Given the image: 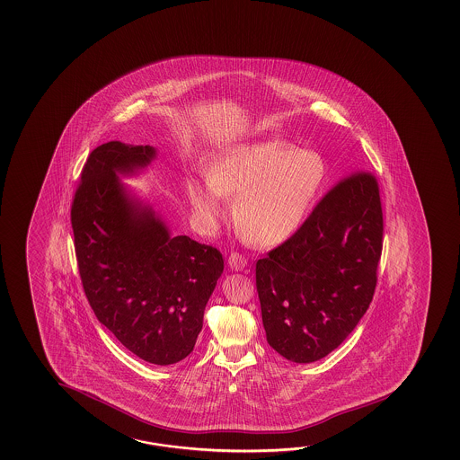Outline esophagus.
<instances>
[{
  "label": "esophagus",
  "instance_id": "esophagus-1",
  "mask_svg": "<svg viewBox=\"0 0 460 460\" xmlns=\"http://www.w3.org/2000/svg\"><path fill=\"white\" fill-rule=\"evenodd\" d=\"M228 264H230V268L234 270V271H242V270H244V266L248 264V260L244 258V254L232 252L230 256H228Z\"/></svg>",
  "mask_w": 460,
  "mask_h": 460
}]
</instances>
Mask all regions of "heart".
<instances>
[{
	"instance_id": "heart-1",
	"label": "heart",
	"mask_w": 460,
	"mask_h": 460,
	"mask_svg": "<svg viewBox=\"0 0 460 460\" xmlns=\"http://www.w3.org/2000/svg\"><path fill=\"white\" fill-rule=\"evenodd\" d=\"M327 174L323 156L291 143L234 147L207 169V182L190 181L187 194L197 214L214 222L220 196L236 197L234 226L248 243H283L303 226Z\"/></svg>"
}]
</instances>
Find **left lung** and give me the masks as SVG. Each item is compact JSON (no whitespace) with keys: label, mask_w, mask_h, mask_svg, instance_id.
I'll return each mask as SVG.
<instances>
[{"label":"left lung","mask_w":460,"mask_h":460,"mask_svg":"<svg viewBox=\"0 0 460 460\" xmlns=\"http://www.w3.org/2000/svg\"><path fill=\"white\" fill-rule=\"evenodd\" d=\"M382 250L378 181L357 169L284 243L256 261L268 343L296 363L321 360L337 349L372 303Z\"/></svg>","instance_id":"8db88e82"}]
</instances>
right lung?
<instances>
[{"label":"right lung","mask_w":460,"mask_h":460,"mask_svg":"<svg viewBox=\"0 0 460 460\" xmlns=\"http://www.w3.org/2000/svg\"><path fill=\"white\" fill-rule=\"evenodd\" d=\"M155 155V147L119 141L95 147L70 224L80 281L98 321L145 362L171 365L194 350L224 258L212 244L169 236L118 182L117 172L145 167Z\"/></svg>","instance_id":"add662e5"}]
</instances>
